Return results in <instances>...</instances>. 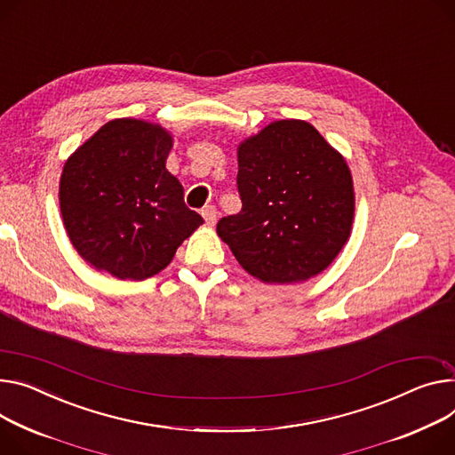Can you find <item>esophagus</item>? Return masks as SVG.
<instances>
[{"label": "esophagus", "instance_id": "1", "mask_svg": "<svg viewBox=\"0 0 455 455\" xmlns=\"http://www.w3.org/2000/svg\"><path fill=\"white\" fill-rule=\"evenodd\" d=\"M202 217H204V220H205L207 226H215V224H217V217H219L217 207H215V205H205V207L202 209Z\"/></svg>", "mask_w": 455, "mask_h": 455}]
</instances>
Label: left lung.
Listing matches in <instances>:
<instances>
[{
	"label": "left lung",
	"instance_id": "1",
	"mask_svg": "<svg viewBox=\"0 0 455 455\" xmlns=\"http://www.w3.org/2000/svg\"><path fill=\"white\" fill-rule=\"evenodd\" d=\"M242 209L217 233L266 284L323 273L352 233L355 191L346 158L304 120H276L236 148Z\"/></svg>",
	"mask_w": 455,
	"mask_h": 455
}]
</instances>
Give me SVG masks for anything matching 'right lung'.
Masks as SVG:
<instances>
[{
	"mask_svg": "<svg viewBox=\"0 0 455 455\" xmlns=\"http://www.w3.org/2000/svg\"><path fill=\"white\" fill-rule=\"evenodd\" d=\"M171 148L172 134L160 124L116 118L67 158L58 195L63 226L98 271L144 281L204 224L165 169Z\"/></svg>",
	"mask_w": 455,
	"mask_h": 455,
	"instance_id": "1",
	"label": "right lung"
}]
</instances>
